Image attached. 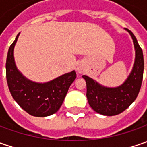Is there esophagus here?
Here are the masks:
<instances>
[{
	"label": "esophagus",
	"mask_w": 147,
	"mask_h": 147,
	"mask_svg": "<svg viewBox=\"0 0 147 147\" xmlns=\"http://www.w3.org/2000/svg\"><path fill=\"white\" fill-rule=\"evenodd\" d=\"M77 71L79 73V74H82L83 72H84V67H83V65H78L77 66Z\"/></svg>",
	"instance_id": "1"
}]
</instances>
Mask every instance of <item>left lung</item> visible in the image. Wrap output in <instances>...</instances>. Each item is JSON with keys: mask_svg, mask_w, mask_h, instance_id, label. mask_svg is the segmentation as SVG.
Listing matches in <instances>:
<instances>
[{"mask_svg": "<svg viewBox=\"0 0 147 147\" xmlns=\"http://www.w3.org/2000/svg\"><path fill=\"white\" fill-rule=\"evenodd\" d=\"M133 39L135 48V60L133 69L124 82L116 88L102 86L92 78L82 75L87 83V98L90 106L96 113L103 115H119L128 108L136 100L141 89L144 59L142 50L132 32L125 28Z\"/></svg>", "mask_w": 147, "mask_h": 147, "instance_id": "1", "label": "left lung"}]
</instances>
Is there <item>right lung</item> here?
<instances>
[{
  "instance_id": "add662e5",
  "label": "right lung",
  "mask_w": 147,
  "mask_h": 147,
  "mask_svg": "<svg viewBox=\"0 0 147 147\" xmlns=\"http://www.w3.org/2000/svg\"><path fill=\"white\" fill-rule=\"evenodd\" d=\"M20 33L7 54L5 70L9 90L14 100L29 115L36 117L51 115L60 108L69 88L76 78V73L73 70L43 83L28 79L19 71L14 62V49Z\"/></svg>"
}]
</instances>
